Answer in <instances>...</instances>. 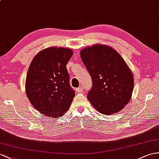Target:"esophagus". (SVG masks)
<instances>
[{"label": "esophagus", "instance_id": "34e87169", "mask_svg": "<svg viewBox=\"0 0 159 159\" xmlns=\"http://www.w3.org/2000/svg\"><path fill=\"white\" fill-rule=\"evenodd\" d=\"M76 91L77 93H82L83 91V89L82 87H79V88H76Z\"/></svg>", "mask_w": 159, "mask_h": 159}]
</instances>
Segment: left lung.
Returning <instances> with one entry per match:
<instances>
[{
    "instance_id": "1",
    "label": "left lung",
    "mask_w": 159,
    "mask_h": 159,
    "mask_svg": "<svg viewBox=\"0 0 159 159\" xmlns=\"http://www.w3.org/2000/svg\"><path fill=\"white\" fill-rule=\"evenodd\" d=\"M80 54L93 82L88 100L104 115L121 110L134 89L132 72L124 60L114 49L101 44L84 48Z\"/></svg>"
}]
</instances>
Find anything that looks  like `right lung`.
Masks as SVG:
<instances>
[{"label": "right lung", "mask_w": 159, "mask_h": 159, "mask_svg": "<svg viewBox=\"0 0 159 159\" xmlns=\"http://www.w3.org/2000/svg\"><path fill=\"white\" fill-rule=\"evenodd\" d=\"M72 54L68 48H48L35 56L28 69L27 96L34 107L47 117L62 116L75 96L66 69Z\"/></svg>", "instance_id": "obj_1"}]
</instances>
